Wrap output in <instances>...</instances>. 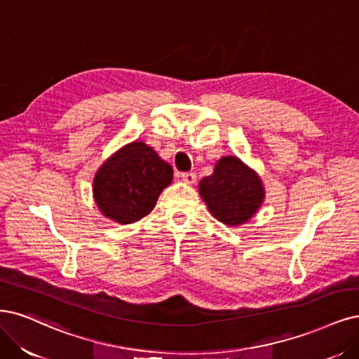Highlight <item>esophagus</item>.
I'll return each instance as SVG.
<instances>
[{
    "mask_svg": "<svg viewBox=\"0 0 359 359\" xmlns=\"http://www.w3.org/2000/svg\"><path fill=\"white\" fill-rule=\"evenodd\" d=\"M181 177H182V181L187 182V184H194L196 182V174H194V172H184Z\"/></svg>",
    "mask_w": 359,
    "mask_h": 359,
    "instance_id": "34e87169",
    "label": "esophagus"
}]
</instances>
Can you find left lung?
Listing matches in <instances>:
<instances>
[{
	"label": "left lung",
	"mask_w": 359,
	"mask_h": 359,
	"mask_svg": "<svg viewBox=\"0 0 359 359\" xmlns=\"http://www.w3.org/2000/svg\"><path fill=\"white\" fill-rule=\"evenodd\" d=\"M199 193L209 212L227 226L245 224L264 202L262 180L234 156L218 160L214 174L199 182Z\"/></svg>",
	"instance_id": "obj_1"
}]
</instances>
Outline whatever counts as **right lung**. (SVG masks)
<instances>
[{
	"label": "right lung",
	"mask_w": 359,
	"mask_h": 359,
	"mask_svg": "<svg viewBox=\"0 0 359 359\" xmlns=\"http://www.w3.org/2000/svg\"><path fill=\"white\" fill-rule=\"evenodd\" d=\"M172 175L170 165L151 147L130 142L97 169L93 178L95 202L105 217L130 224L153 211Z\"/></svg>",
	"instance_id": "add662e5"
}]
</instances>
